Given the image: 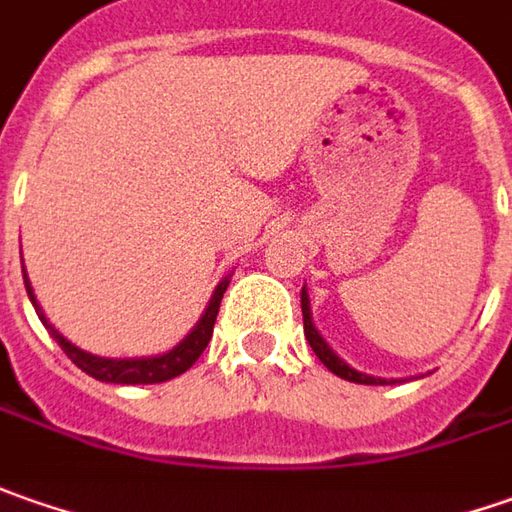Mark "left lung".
I'll return each mask as SVG.
<instances>
[{"label": "left lung", "instance_id": "8db88e82", "mask_svg": "<svg viewBox=\"0 0 512 512\" xmlns=\"http://www.w3.org/2000/svg\"><path fill=\"white\" fill-rule=\"evenodd\" d=\"M300 306H303V331H306V340H309L311 351L320 357V362L326 365L331 374H337V377L348 379V382H357V385H388L382 377H368V374H362V371H357V368H351L348 362L331 348V345L326 343V337L317 331V326H314V320H311V300H309V291H306V286H303V291H300ZM394 382V379H391Z\"/></svg>", "mask_w": 512, "mask_h": 512}]
</instances>
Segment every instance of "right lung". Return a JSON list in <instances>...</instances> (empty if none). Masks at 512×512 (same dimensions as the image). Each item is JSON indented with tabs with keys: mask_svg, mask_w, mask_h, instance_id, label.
<instances>
[{
	"mask_svg": "<svg viewBox=\"0 0 512 512\" xmlns=\"http://www.w3.org/2000/svg\"><path fill=\"white\" fill-rule=\"evenodd\" d=\"M22 274H25V289H27V297H30V303H33V309H36L39 320H42L47 331H50V337L62 345L64 354L76 362L84 374H90V377L98 379V382H115V385H155V382H167V379H175L178 374L189 371V368L195 365V360L203 354V348H206L209 340H212V328H215V317H218V309H221L223 291H226L229 280H232V274H226L221 283L215 286L212 297H209V306L203 309L201 320L192 326V331L186 334L181 343L172 345V348L164 351V354L113 360V357H98V354H90V351H84V348H79L76 343H70L62 331H59V328L53 326V323L45 317V311H42L39 300H36V294H33V286H30V280H27L25 263H22Z\"/></svg>",
	"mask_w": 512,
	"mask_h": 512,
	"instance_id": "obj_1",
	"label": "right lung"
}]
</instances>
